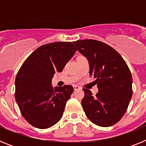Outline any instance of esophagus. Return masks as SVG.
<instances>
[{
	"mask_svg": "<svg viewBox=\"0 0 146 146\" xmlns=\"http://www.w3.org/2000/svg\"><path fill=\"white\" fill-rule=\"evenodd\" d=\"M73 88H74V91H77V90L80 89V88L78 86H73Z\"/></svg>",
	"mask_w": 146,
	"mask_h": 146,
	"instance_id": "1",
	"label": "esophagus"
}]
</instances>
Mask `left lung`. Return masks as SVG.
Segmentation results:
<instances>
[{
	"instance_id": "left-lung-1",
	"label": "left lung",
	"mask_w": 146,
	"mask_h": 146,
	"mask_svg": "<svg viewBox=\"0 0 146 146\" xmlns=\"http://www.w3.org/2000/svg\"><path fill=\"white\" fill-rule=\"evenodd\" d=\"M73 44L88 60L90 75L97 78L96 96L83 89L82 106L86 116L99 126H113L123 116L132 96V77L128 66L116 50L104 42L85 39Z\"/></svg>"
}]
</instances>
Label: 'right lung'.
<instances>
[{
  "mask_svg": "<svg viewBox=\"0 0 146 146\" xmlns=\"http://www.w3.org/2000/svg\"><path fill=\"white\" fill-rule=\"evenodd\" d=\"M72 42L44 44L23 63L15 80V99L23 116L38 129L50 128L61 118L74 91L65 85L53 88L52 78L76 52Z\"/></svg>",
  "mask_w": 146,
  "mask_h": 146,
  "instance_id": "right-lung-1",
  "label": "right lung"
}]
</instances>
